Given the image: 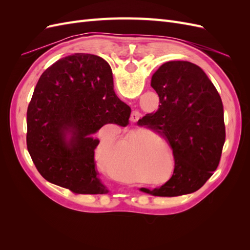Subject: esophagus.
Segmentation results:
<instances>
[{"instance_id":"esophagus-1","label":"esophagus","mask_w":250,"mask_h":250,"mask_svg":"<svg viewBox=\"0 0 250 250\" xmlns=\"http://www.w3.org/2000/svg\"><path fill=\"white\" fill-rule=\"evenodd\" d=\"M140 118H141V113L139 111H133L130 116V121L132 123H135V122H138Z\"/></svg>"}]
</instances>
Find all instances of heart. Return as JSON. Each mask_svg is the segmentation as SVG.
<instances>
[{
	"label": "heart",
	"instance_id": "1",
	"mask_svg": "<svg viewBox=\"0 0 250 250\" xmlns=\"http://www.w3.org/2000/svg\"><path fill=\"white\" fill-rule=\"evenodd\" d=\"M117 139L115 128L103 129L97 149V157L101 164H106L108 155V171L113 177L134 179L138 173L134 157L142 175L152 174L161 164V149L153 142L156 139L149 130L127 132L116 142Z\"/></svg>",
	"mask_w": 250,
	"mask_h": 250
}]
</instances>
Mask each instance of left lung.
Masks as SVG:
<instances>
[{"label": "left lung", "instance_id": "obj_1", "mask_svg": "<svg viewBox=\"0 0 250 250\" xmlns=\"http://www.w3.org/2000/svg\"><path fill=\"white\" fill-rule=\"evenodd\" d=\"M151 86L160 97L158 109L138 124L167 141L175 166L164 186L141 191L162 197L191 194L207 183L220 162L225 142L220 95L207 74L188 62L164 63L153 74Z\"/></svg>", "mask_w": 250, "mask_h": 250}]
</instances>
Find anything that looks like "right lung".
I'll return each instance as SVG.
<instances>
[{"instance_id":"add662e5","label":"right lung","mask_w":250,"mask_h":250,"mask_svg":"<svg viewBox=\"0 0 250 250\" xmlns=\"http://www.w3.org/2000/svg\"><path fill=\"white\" fill-rule=\"evenodd\" d=\"M131 109L113 90L109 64L76 53L42 73L27 111V148L41 175L75 194H107L96 167V133L127 126Z\"/></svg>"}]
</instances>
